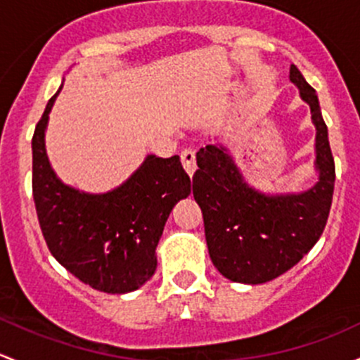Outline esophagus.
Instances as JSON below:
<instances>
[{
  "mask_svg": "<svg viewBox=\"0 0 360 360\" xmlns=\"http://www.w3.org/2000/svg\"><path fill=\"white\" fill-rule=\"evenodd\" d=\"M180 159H181V165H184L185 172H187L191 176L194 175V172H195V153L194 150L192 149L181 150Z\"/></svg>",
  "mask_w": 360,
  "mask_h": 360,
  "instance_id": "esophagus-1",
  "label": "esophagus"
}]
</instances>
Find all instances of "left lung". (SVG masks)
<instances>
[{
	"label": "left lung",
	"mask_w": 360,
	"mask_h": 360,
	"mask_svg": "<svg viewBox=\"0 0 360 360\" xmlns=\"http://www.w3.org/2000/svg\"><path fill=\"white\" fill-rule=\"evenodd\" d=\"M290 79L310 105L316 124L319 181L302 194L265 195L244 184L224 147L199 149L192 192L202 211L207 251L234 283L262 284L288 272L322 236L335 191V159L316 90L295 65Z\"/></svg>",
	"instance_id": "obj_1"
}]
</instances>
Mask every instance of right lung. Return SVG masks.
I'll use <instances>...</instances> for the list:
<instances>
[{
    "mask_svg": "<svg viewBox=\"0 0 360 360\" xmlns=\"http://www.w3.org/2000/svg\"><path fill=\"white\" fill-rule=\"evenodd\" d=\"M58 91L46 103L32 135V198L46 246L55 260L94 290L123 295L155 272V248L191 179L179 155H149L121 187L84 194L55 176L44 128Z\"/></svg>",
    "mask_w": 360,
    "mask_h": 360,
    "instance_id": "right-lung-1",
    "label": "right lung"
}]
</instances>
